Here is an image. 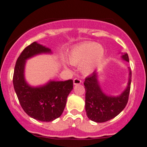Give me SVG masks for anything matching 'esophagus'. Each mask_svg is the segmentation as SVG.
<instances>
[{"instance_id":"34e87169","label":"esophagus","mask_w":147,"mask_h":147,"mask_svg":"<svg viewBox=\"0 0 147 147\" xmlns=\"http://www.w3.org/2000/svg\"><path fill=\"white\" fill-rule=\"evenodd\" d=\"M81 82H82V81H81V80L78 79V78H75V79H74V80H73L74 84H75V85H76V84H80Z\"/></svg>"}]
</instances>
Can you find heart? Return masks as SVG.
I'll return each mask as SVG.
<instances>
[{"mask_svg": "<svg viewBox=\"0 0 147 147\" xmlns=\"http://www.w3.org/2000/svg\"><path fill=\"white\" fill-rule=\"evenodd\" d=\"M105 55V49L97 42H84L75 46L69 52L67 60L72 65L79 66L80 71L84 75L91 73L100 64Z\"/></svg>", "mask_w": 147, "mask_h": 147, "instance_id": "heart-1", "label": "heart"}]
</instances>
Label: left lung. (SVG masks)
Returning a JSON list of instances; mask_svg holds the SVG:
<instances>
[{
    "label": "left lung",
    "instance_id": "left-lung-1",
    "mask_svg": "<svg viewBox=\"0 0 147 147\" xmlns=\"http://www.w3.org/2000/svg\"><path fill=\"white\" fill-rule=\"evenodd\" d=\"M121 58L129 62L127 53ZM96 71L85 78V110L87 117L95 122H105L113 119L124 109L128 102L131 82V71L129 69L127 87L119 96H108L102 92Z\"/></svg>",
    "mask_w": 147,
    "mask_h": 147
}]
</instances>
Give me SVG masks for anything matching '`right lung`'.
Masks as SVG:
<instances>
[{
	"instance_id": "obj_1",
	"label": "right lung",
	"mask_w": 147,
	"mask_h": 147,
	"mask_svg": "<svg viewBox=\"0 0 147 147\" xmlns=\"http://www.w3.org/2000/svg\"><path fill=\"white\" fill-rule=\"evenodd\" d=\"M51 50L36 42L26 47L16 61L13 82L22 108L30 117L41 121H52L61 116L67 98L73 89V81H49L45 85L31 87L25 80L26 60Z\"/></svg>"
}]
</instances>
